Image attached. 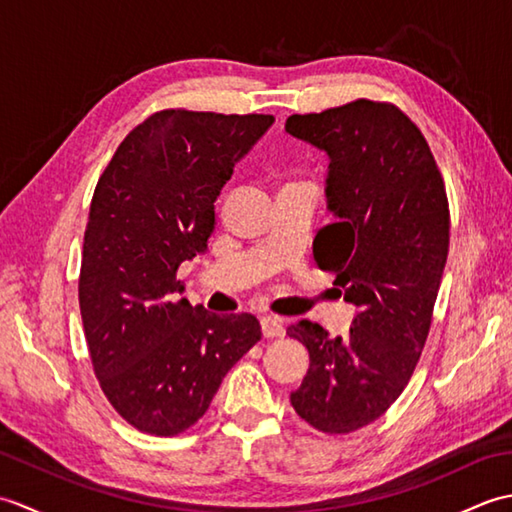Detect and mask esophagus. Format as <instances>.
I'll list each match as a JSON object with an SVG mask.
<instances>
[{"mask_svg":"<svg viewBox=\"0 0 512 512\" xmlns=\"http://www.w3.org/2000/svg\"><path fill=\"white\" fill-rule=\"evenodd\" d=\"M259 325H262L264 339H284V336H286L284 321L277 319V317H262Z\"/></svg>","mask_w":512,"mask_h":512,"instance_id":"1","label":"esophagus"}]
</instances>
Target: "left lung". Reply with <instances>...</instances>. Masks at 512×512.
Here are the masks:
<instances>
[{
	"label": "left lung",
	"instance_id": "obj_1",
	"mask_svg": "<svg viewBox=\"0 0 512 512\" xmlns=\"http://www.w3.org/2000/svg\"><path fill=\"white\" fill-rule=\"evenodd\" d=\"M286 132L328 156L334 222L314 237V259L356 308L336 339L306 319L290 325L310 352L290 402L314 429L350 433L383 416L416 369L447 264L449 202L427 140L394 105L295 114Z\"/></svg>",
	"mask_w": 512,
	"mask_h": 512
}]
</instances>
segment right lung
<instances>
[{
    "label": "right lung",
    "instance_id": "1",
    "mask_svg": "<svg viewBox=\"0 0 512 512\" xmlns=\"http://www.w3.org/2000/svg\"><path fill=\"white\" fill-rule=\"evenodd\" d=\"M275 118L165 110L127 134L96 184L79 303L96 378L136 429L176 436L253 347V314L180 299L176 270L206 253L215 200Z\"/></svg>",
    "mask_w": 512,
    "mask_h": 512
}]
</instances>
